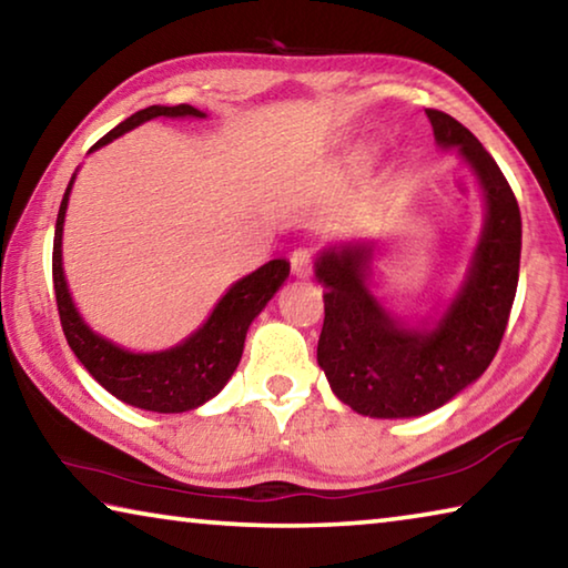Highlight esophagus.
I'll list each match as a JSON object with an SVG mask.
<instances>
[{
	"label": "esophagus",
	"instance_id": "1",
	"mask_svg": "<svg viewBox=\"0 0 568 568\" xmlns=\"http://www.w3.org/2000/svg\"><path fill=\"white\" fill-rule=\"evenodd\" d=\"M291 271L295 277H307L313 273V253L307 247H297L291 255Z\"/></svg>",
	"mask_w": 568,
	"mask_h": 568
}]
</instances>
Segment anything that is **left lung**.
Masks as SVG:
<instances>
[{"instance_id": "1", "label": "left lung", "mask_w": 568, "mask_h": 568, "mask_svg": "<svg viewBox=\"0 0 568 568\" xmlns=\"http://www.w3.org/2000/svg\"><path fill=\"white\" fill-rule=\"evenodd\" d=\"M440 148H458L486 195V225L460 293L434 328H406L365 287L373 247H328L318 363L345 406L371 418H410L444 406L491 365L516 297L521 213L496 160L464 124L426 110Z\"/></svg>"}]
</instances>
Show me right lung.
Segmentation results:
<instances>
[{"mask_svg":"<svg viewBox=\"0 0 568 568\" xmlns=\"http://www.w3.org/2000/svg\"><path fill=\"white\" fill-rule=\"evenodd\" d=\"M152 118H205V112L195 110L192 104H175V108L152 104V108L134 112L132 118L120 122L100 142H94L92 150L108 145L114 138ZM72 182L74 178L64 190L60 215H57L54 225L52 281L64 338L70 343L77 361L90 371V376L104 390H110L114 398L130 403L134 408L182 413L203 406L205 400L223 390L230 376L235 373L250 323L277 293V287L285 283L291 265L285 261H271L257 267L255 273L245 275L243 281H237L220 297L203 328H197L175 348L160 353H130L90 331V325L77 313L70 291H67L62 271V227Z\"/></svg>","mask_w":568,"mask_h":568,"instance_id":"obj_1","label":"right lung"}]
</instances>
